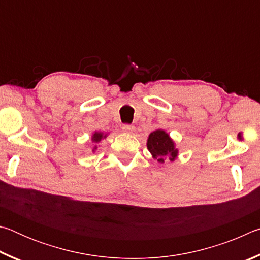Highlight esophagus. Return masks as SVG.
I'll return each mask as SVG.
<instances>
[{"label": "esophagus", "instance_id": "obj_1", "mask_svg": "<svg viewBox=\"0 0 260 260\" xmlns=\"http://www.w3.org/2000/svg\"><path fill=\"white\" fill-rule=\"evenodd\" d=\"M122 131L126 132V133H132L134 131V127L132 125H124L122 126Z\"/></svg>", "mask_w": 260, "mask_h": 260}]
</instances>
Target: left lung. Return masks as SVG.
I'll return each mask as SVG.
<instances>
[{
	"label": "left lung",
	"instance_id": "1",
	"mask_svg": "<svg viewBox=\"0 0 260 260\" xmlns=\"http://www.w3.org/2000/svg\"><path fill=\"white\" fill-rule=\"evenodd\" d=\"M147 146L153 158L159 162H164L165 159L174 160L178 156V150L174 148L173 141L170 139L169 134L161 129H157L149 135Z\"/></svg>",
	"mask_w": 260,
	"mask_h": 260
}]
</instances>
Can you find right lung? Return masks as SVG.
Listing matches in <instances>:
<instances>
[{"instance_id":"obj_1","label":"right lung","mask_w":260,"mask_h":260,"mask_svg":"<svg viewBox=\"0 0 260 260\" xmlns=\"http://www.w3.org/2000/svg\"><path fill=\"white\" fill-rule=\"evenodd\" d=\"M102 138H103V134L102 133H99V132H96V133H94V135H93V142H95V143H98V142H100L101 140H102ZM105 138V136H104Z\"/></svg>"}]
</instances>
